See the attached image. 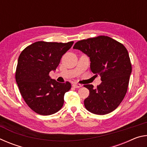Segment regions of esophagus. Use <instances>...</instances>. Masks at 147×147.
<instances>
[{
  "label": "esophagus",
  "mask_w": 147,
  "mask_h": 147,
  "mask_svg": "<svg viewBox=\"0 0 147 147\" xmlns=\"http://www.w3.org/2000/svg\"><path fill=\"white\" fill-rule=\"evenodd\" d=\"M73 86L74 87V88H80V87H82V85H81V84H80L74 83L73 84Z\"/></svg>",
  "instance_id": "esophagus-1"
}]
</instances>
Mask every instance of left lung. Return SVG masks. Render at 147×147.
I'll return each instance as SVG.
<instances>
[{
  "label": "left lung",
  "mask_w": 147,
  "mask_h": 147,
  "mask_svg": "<svg viewBox=\"0 0 147 147\" xmlns=\"http://www.w3.org/2000/svg\"><path fill=\"white\" fill-rule=\"evenodd\" d=\"M90 59V68L102 82L94 89L91 84L84 87L89 95L84 106L91 113L105 115L117 108L127 92L131 73L128 51L123 44L108 36H100L76 42L73 47Z\"/></svg>",
  "instance_id": "left-lung-1"
}]
</instances>
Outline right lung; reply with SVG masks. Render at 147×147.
Here are the masks:
<instances>
[{
    "mask_svg": "<svg viewBox=\"0 0 147 147\" xmlns=\"http://www.w3.org/2000/svg\"><path fill=\"white\" fill-rule=\"evenodd\" d=\"M73 43L38 41L26 47L19 55L16 82L27 105L39 115H52L63 105L65 93L71 84L58 82L49 73L56 71L62 56Z\"/></svg>",
    "mask_w": 147,
    "mask_h": 147,
    "instance_id": "obj_1",
    "label": "right lung"
}]
</instances>
